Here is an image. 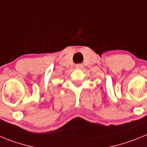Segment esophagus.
I'll list each match as a JSON object with an SVG mask.
<instances>
[{"instance_id":"esophagus-1","label":"esophagus","mask_w":147,"mask_h":147,"mask_svg":"<svg viewBox=\"0 0 147 147\" xmlns=\"http://www.w3.org/2000/svg\"><path fill=\"white\" fill-rule=\"evenodd\" d=\"M76 69H82L83 67V65L82 64H77L76 65Z\"/></svg>"}]
</instances>
